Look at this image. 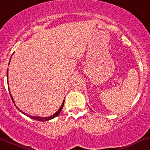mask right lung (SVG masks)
<instances>
[{
  "mask_svg": "<svg viewBox=\"0 0 150 150\" xmlns=\"http://www.w3.org/2000/svg\"><path fill=\"white\" fill-rule=\"evenodd\" d=\"M11 60V59H10ZM7 76H8V72H7ZM10 95H11V99H12V100H13V102L14 103V101H13V98H12V96H11V93H10ZM64 100H63V103H62V105H61V107L60 108H59V109L58 110V111L57 112H56L54 113V115H52V116H49V117H38V116H30V115H28V114H26V113H25L24 112H22L21 111H20L19 109H18H18L20 111H21V113H23V114H25V115H26V116H29V117H30L31 118V119H34V120H37V121H48V120H50V119H54V117H56V116H57L59 114V113H60V111H62V108H63V105H64Z\"/></svg>",
  "mask_w": 150,
  "mask_h": 150,
  "instance_id": "1",
  "label": "right lung"
}]
</instances>
